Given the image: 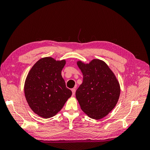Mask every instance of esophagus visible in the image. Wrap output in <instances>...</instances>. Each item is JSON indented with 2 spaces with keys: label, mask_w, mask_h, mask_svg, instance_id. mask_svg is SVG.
Returning <instances> with one entry per match:
<instances>
[{
  "label": "esophagus",
  "mask_w": 150,
  "mask_h": 150,
  "mask_svg": "<svg viewBox=\"0 0 150 150\" xmlns=\"http://www.w3.org/2000/svg\"><path fill=\"white\" fill-rule=\"evenodd\" d=\"M72 95H74L76 93V89L75 88L72 89Z\"/></svg>",
  "instance_id": "obj_1"
}]
</instances>
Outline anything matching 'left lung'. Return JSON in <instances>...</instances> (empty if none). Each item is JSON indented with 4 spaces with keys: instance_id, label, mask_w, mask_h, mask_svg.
I'll return each instance as SVG.
<instances>
[{
    "instance_id": "8db88e82",
    "label": "left lung",
    "mask_w": 150,
    "mask_h": 150,
    "mask_svg": "<svg viewBox=\"0 0 150 150\" xmlns=\"http://www.w3.org/2000/svg\"><path fill=\"white\" fill-rule=\"evenodd\" d=\"M76 64L83 75V83L76 92L81 109L91 118H103L119 100V81L106 63L99 59L89 63L79 60Z\"/></svg>"
}]
</instances>
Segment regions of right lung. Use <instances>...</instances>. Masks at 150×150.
<instances>
[{
    "label": "right lung",
    "instance_id": "obj_1",
    "mask_svg": "<svg viewBox=\"0 0 150 150\" xmlns=\"http://www.w3.org/2000/svg\"><path fill=\"white\" fill-rule=\"evenodd\" d=\"M66 59L51 57L40 59L32 67L24 83V94L33 111L42 118H50L59 112L72 95L66 88L61 71Z\"/></svg>",
    "mask_w": 150,
    "mask_h": 150
}]
</instances>
